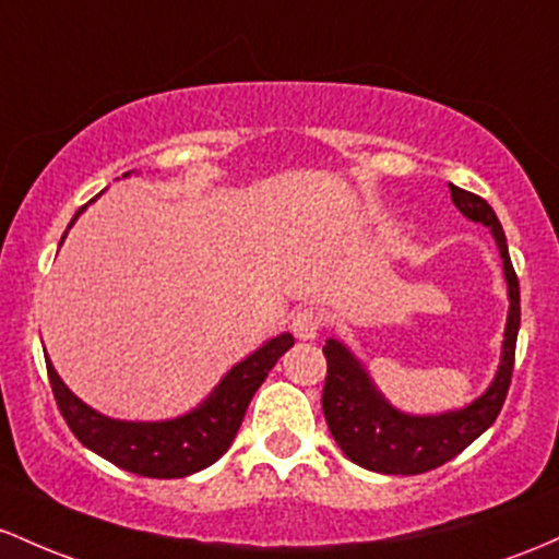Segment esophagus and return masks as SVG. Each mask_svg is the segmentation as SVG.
<instances>
[{
    "mask_svg": "<svg viewBox=\"0 0 559 559\" xmlns=\"http://www.w3.org/2000/svg\"><path fill=\"white\" fill-rule=\"evenodd\" d=\"M293 335L300 337V341H313L324 328V317L319 309H298L293 313Z\"/></svg>",
    "mask_w": 559,
    "mask_h": 559,
    "instance_id": "34e87169",
    "label": "esophagus"
}]
</instances>
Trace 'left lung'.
<instances>
[{"instance_id":"left-lung-1","label":"left lung","mask_w":559,"mask_h":559,"mask_svg":"<svg viewBox=\"0 0 559 559\" xmlns=\"http://www.w3.org/2000/svg\"><path fill=\"white\" fill-rule=\"evenodd\" d=\"M449 190L454 205L467 218L480 222L483 227H491L501 261H504V277L507 287H510V317H507L499 372L491 388L462 412H449V415L438 417H412L393 409L374 391L359 361L341 343L328 341V346H324L328 378H324L322 391L324 419H328V428L337 447L343 449V454L359 467L372 469V473L419 475L447 465L460 451H465L483 430L491 428L501 406H504L507 391H510L520 330V285L510 261V250H507L504 229H501L497 213L480 195L454 185H449Z\"/></svg>"}]
</instances>
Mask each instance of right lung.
Wrapping results in <instances>:
<instances>
[{
	"label": "right lung",
	"mask_w": 559,
	"mask_h": 559,
	"mask_svg": "<svg viewBox=\"0 0 559 559\" xmlns=\"http://www.w3.org/2000/svg\"><path fill=\"white\" fill-rule=\"evenodd\" d=\"M84 209L86 205H81L73 222ZM71 224H68V229H71ZM290 346V332L269 341L253 356L237 364L227 378L218 382L211 399L203 401L195 412L168 419V423H118V419H108L68 391L66 382L55 372L49 356L47 374L62 419L86 449L105 456L116 467L142 475V478H185V475L213 465L231 447L250 399L266 380L269 369Z\"/></svg>",
	"instance_id": "obj_1"
}]
</instances>
